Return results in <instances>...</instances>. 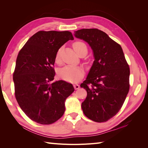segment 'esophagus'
I'll list each match as a JSON object with an SVG mask.
<instances>
[{
	"label": "esophagus",
	"mask_w": 148,
	"mask_h": 148,
	"mask_svg": "<svg viewBox=\"0 0 148 148\" xmlns=\"http://www.w3.org/2000/svg\"><path fill=\"white\" fill-rule=\"evenodd\" d=\"M73 87L75 89H78L79 88V85L77 83H75V84H73Z\"/></svg>",
	"instance_id": "34e87169"
}]
</instances>
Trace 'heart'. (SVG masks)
<instances>
[{"label":"heart","mask_w":148,"mask_h":148,"mask_svg":"<svg viewBox=\"0 0 148 148\" xmlns=\"http://www.w3.org/2000/svg\"><path fill=\"white\" fill-rule=\"evenodd\" d=\"M73 47L75 51L78 53L85 52L87 53L88 49L85 43L82 41H76L73 44ZM60 51H57L55 60L56 62H59ZM60 77L67 82L75 83L78 82L84 75V71L82 68L77 66L67 65L62 69L59 72Z\"/></svg>","instance_id":"1"}]
</instances>
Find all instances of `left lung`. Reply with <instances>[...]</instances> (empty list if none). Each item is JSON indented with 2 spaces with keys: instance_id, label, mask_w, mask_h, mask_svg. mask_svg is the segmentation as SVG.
<instances>
[{
  "instance_id": "obj_1",
  "label": "left lung",
  "mask_w": 148,
  "mask_h": 148,
  "mask_svg": "<svg viewBox=\"0 0 148 148\" xmlns=\"http://www.w3.org/2000/svg\"><path fill=\"white\" fill-rule=\"evenodd\" d=\"M74 36L89 44L95 58L80 85L87 91L82 104L83 113L95 122H106L120 110L130 88V68L122 48L98 29H82Z\"/></svg>"
}]
</instances>
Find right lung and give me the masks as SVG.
<instances>
[{
    "label": "right lung",
    "mask_w": 148,
    "mask_h": 148,
    "mask_svg": "<svg viewBox=\"0 0 148 148\" xmlns=\"http://www.w3.org/2000/svg\"><path fill=\"white\" fill-rule=\"evenodd\" d=\"M74 38L70 31H40L26 42L18 55L13 79L21 110L36 123L49 125L64 115L65 102L75 89L54 79L53 66L59 49Z\"/></svg>",
    "instance_id": "add662e5"
}]
</instances>
